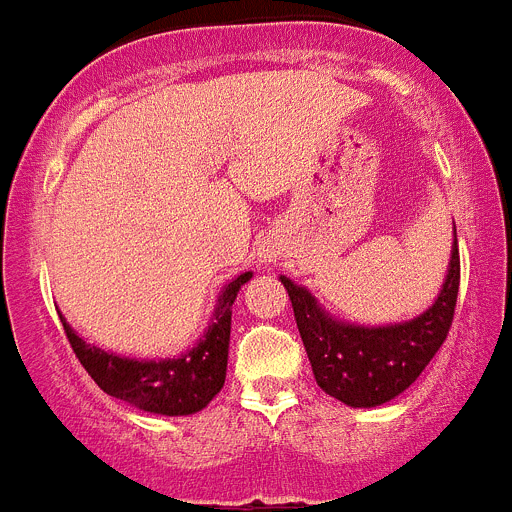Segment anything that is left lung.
<instances>
[{"instance_id":"left-lung-1","label":"left lung","mask_w":512,"mask_h":512,"mask_svg":"<svg viewBox=\"0 0 512 512\" xmlns=\"http://www.w3.org/2000/svg\"><path fill=\"white\" fill-rule=\"evenodd\" d=\"M282 279L312 374L325 395L348 408H377L395 400L423 374L446 341L459 295V243H451L446 279L433 305L418 318L392 325H356L333 318L310 289Z\"/></svg>"}]
</instances>
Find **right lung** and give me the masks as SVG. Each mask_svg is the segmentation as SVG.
Returning <instances> with one entry per match:
<instances>
[{"label":"right lung","instance_id":"obj_1","mask_svg":"<svg viewBox=\"0 0 512 512\" xmlns=\"http://www.w3.org/2000/svg\"><path fill=\"white\" fill-rule=\"evenodd\" d=\"M251 277V271H246L225 284L200 341L174 359H133L112 354L84 341L63 315L61 323L76 359L107 395L128 402L143 413L171 418L192 415L205 410L212 397L223 390L233 302Z\"/></svg>","mask_w":512,"mask_h":512}]
</instances>
